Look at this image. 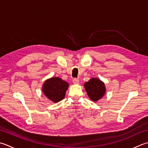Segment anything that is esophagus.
<instances>
[{
    "label": "esophagus",
    "instance_id": "esophagus-1",
    "mask_svg": "<svg viewBox=\"0 0 148 148\" xmlns=\"http://www.w3.org/2000/svg\"><path fill=\"white\" fill-rule=\"evenodd\" d=\"M72 82H73V83L74 84H79V79H77V78H74L73 80H72Z\"/></svg>",
    "mask_w": 148,
    "mask_h": 148
}]
</instances>
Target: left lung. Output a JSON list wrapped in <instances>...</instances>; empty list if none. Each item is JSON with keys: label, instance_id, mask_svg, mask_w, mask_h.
Segmentation results:
<instances>
[{"label": "left lung", "instance_id": "obj_1", "mask_svg": "<svg viewBox=\"0 0 148 148\" xmlns=\"http://www.w3.org/2000/svg\"><path fill=\"white\" fill-rule=\"evenodd\" d=\"M85 88L88 97L94 101H97L105 93V86L103 82L97 78H92L85 83Z\"/></svg>", "mask_w": 148, "mask_h": 148}]
</instances>
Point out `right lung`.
<instances>
[{"mask_svg": "<svg viewBox=\"0 0 148 148\" xmlns=\"http://www.w3.org/2000/svg\"><path fill=\"white\" fill-rule=\"evenodd\" d=\"M69 84L60 77H52L45 81L43 92L49 99L54 103L59 102L65 97Z\"/></svg>", "mask_w": 148, "mask_h": 148, "instance_id": "obj_1", "label": "right lung"}]
</instances>
